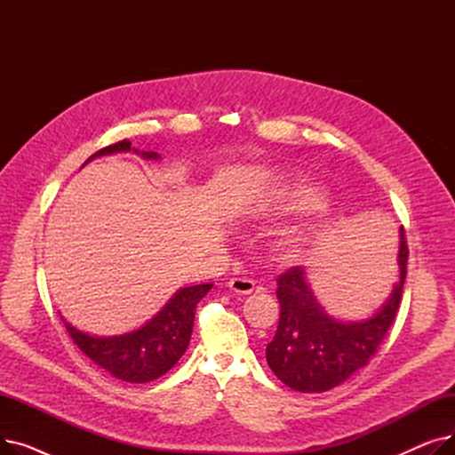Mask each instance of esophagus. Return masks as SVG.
<instances>
[{
	"label": "esophagus",
	"instance_id": "34e87169",
	"mask_svg": "<svg viewBox=\"0 0 455 455\" xmlns=\"http://www.w3.org/2000/svg\"><path fill=\"white\" fill-rule=\"evenodd\" d=\"M228 288L240 295H249L254 290V280L245 276H234L228 280Z\"/></svg>",
	"mask_w": 455,
	"mask_h": 455
}]
</instances>
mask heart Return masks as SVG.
<instances>
[{"instance_id":"b5f03b06","label":"heart","mask_w":455,"mask_h":455,"mask_svg":"<svg viewBox=\"0 0 455 455\" xmlns=\"http://www.w3.org/2000/svg\"><path fill=\"white\" fill-rule=\"evenodd\" d=\"M328 206V201L321 189L314 186H291L278 194L273 208L283 215H309L319 213ZM314 245V235L309 232L295 234L290 242H285V252L291 258H299Z\"/></svg>"}]
</instances>
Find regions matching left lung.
<instances>
[{
    "label": "left lung",
    "instance_id": "8db88e82",
    "mask_svg": "<svg viewBox=\"0 0 455 455\" xmlns=\"http://www.w3.org/2000/svg\"><path fill=\"white\" fill-rule=\"evenodd\" d=\"M396 261L400 280L389 297L372 315L357 321L330 315L317 300L304 267L278 276L280 323L266 357L282 384L300 393H324L369 363L395 321L408 273V245L402 227Z\"/></svg>",
    "mask_w": 455,
    "mask_h": 455
}]
</instances>
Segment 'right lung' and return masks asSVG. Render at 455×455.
Segmentation results:
<instances>
[{
	"instance_id": "add662e5",
	"label": "right lung",
	"mask_w": 455,
	"mask_h": 455,
	"mask_svg": "<svg viewBox=\"0 0 455 455\" xmlns=\"http://www.w3.org/2000/svg\"><path fill=\"white\" fill-rule=\"evenodd\" d=\"M131 146L132 143L127 140L117 141L93 153L83 165L93 158L116 153H134L146 160H160V155L155 151H138ZM210 290L212 283L177 290L155 317L119 336H92L71 326L64 317L62 321L71 339L93 363L129 384H148L170 371L186 352L194 330L196 307Z\"/></svg>"
}]
</instances>
